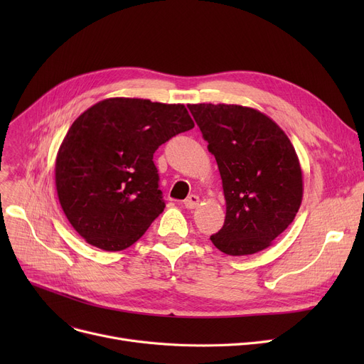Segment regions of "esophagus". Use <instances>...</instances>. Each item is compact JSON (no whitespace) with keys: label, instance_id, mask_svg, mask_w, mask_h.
I'll return each mask as SVG.
<instances>
[{"label":"esophagus","instance_id":"esophagus-1","mask_svg":"<svg viewBox=\"0 0 364 364\" xmlns=\"http://www.w3.org/2000/svg\"><path fill=\"white\" fill-rule=\"evenodd\" d=\"M187 209H195L198 205H199V196L198 195H190L184 203H183Z\"/></svg>","mask_w":364,"mask_h":364}]
</instances>
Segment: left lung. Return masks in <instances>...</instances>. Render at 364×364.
<instances>
[{
  "instance_id": "1",
  "label": "left lung",
  "mask_w": 364,
  "mask_h": 364,
  "mask_svg": "<svg viewBox=\"0 0 364 364\" xmlns=\"http://www.w3.org/2000/svg\"><path fill=\"white\" fill-rule=\"evenodd\" d=\"M188 110L223 180L225 220L213 243L233 257L265 250L289 227L302 200V171L291 140L252 107L200 103Z\"/></svg>"
}]
</instances>
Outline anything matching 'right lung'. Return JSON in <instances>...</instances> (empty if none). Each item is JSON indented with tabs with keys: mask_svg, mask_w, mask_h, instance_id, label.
<instances>
[{
	"mask_svg": "<svg viewBox=\"0 0 364 364\" xmlns=\"http://www.w3.org/2000/svg\"><path fill=\"white\" fill-rule=\"evenodd\" d=\"M195 127L184 105L113 97L75 119L55 158L63 213L87 243L122 251L162 214L153 153Z\"/></svg>",
	"mask_w": 364,
	"mask_h": 364,
	"instance_id": "right-lung-1",
	"label": "right lung"
}]
</instances>
